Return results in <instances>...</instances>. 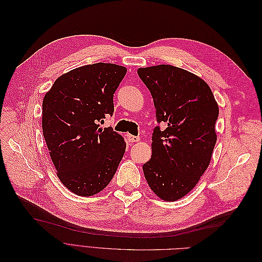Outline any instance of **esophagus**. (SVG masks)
Here are the masks:
<instances>
[{
	"mask_svg": "<svg viewBox=\"0 0 262 262\" xmlns=\"http://www.w3.org/2000/svg\"><path fill=\"white\" fill-rule=\"evenodd\" d=\"M126 138H128L129 142H131V143H136V142H139V141H140V138H139V137L131 136V134H128V136H126Z\"/></svg>",
	"mask_w": 262,
	"mask_h": 262,
	"instance_id": "34e87169",
	"label": "esophagus"
}]
</instances>
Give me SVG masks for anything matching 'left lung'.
<instances>
[{"label":"left lung","instance_id":"obj_1","mask_svg":"<svg viewBox=\"0 0 262 262\" xmlns=\"http://www.w3.org/2000/svg\"><path fill=\"white\" fill-rule=\"evenodd\" d=\"M153 97L156 120L152 158L143 165L149 188L165 201H176L194 188L209 167L216 143L219 106L209 85L188 71L167 64L140 68Z\"/></svg>","mask_w":262,"mask_h":262}]
</instances>
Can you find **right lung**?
I'll return each instance as SVG.
<instances>
[{
  "instance_id": "obj_1",
  "label": "right lung",
  "mask_w": 262,
  "mask_h": 262,
  "mask_svg": "<svg viewBox=\"0 0 262 262\" xmlns=\"http://www.w3.org/2000/svg\"><path fill=\"white\" fill-rule=\"evenodd\" d=\"M126 69L95 63L61 75L42 101V132L61 182L90 196L112 181L125 142L113 128H99L114 114V94Z\"/></svg>"
}]
</instances>
